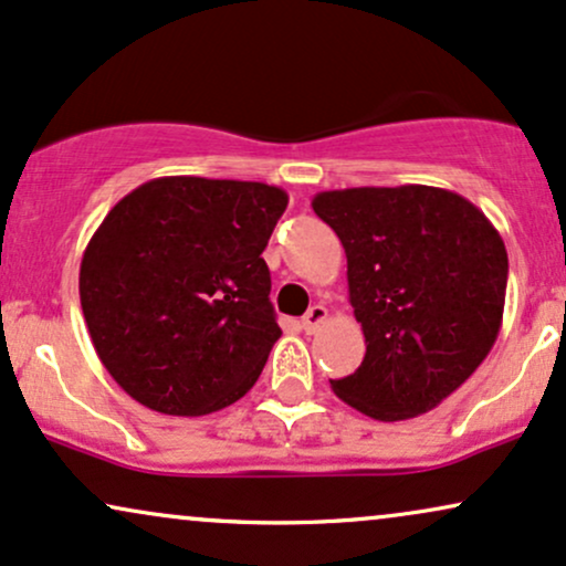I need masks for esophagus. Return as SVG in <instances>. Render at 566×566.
<instances>
[{
    "mask_svg": "<svg viewBox=\"0 0 566 566\" xmlns=\"http://www.w3.org/2000/svg\"><path fill=\"white\" fill-rule=\"evenodd\" d=\"M324 322H326V308L322 303H316V305H311L308 313L303 316V329L308 332V335H313V332H316Z\"/></svg>",
    "mask_w": 566,
    "mask_h": 566,
    "instance_id": "obj_1",
    "label": "esophagus"
}]
</instances>
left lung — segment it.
Segmentation results:
<instances>
[{
    "mask_svg": "<svg viewBox=\"0 0 566 566\" xmlns=\"http://www.w3.org/2000/svg\"><path fill=\"white\" fill-rule=\"evenodd\" d=\"M311 206L343 242L366 337L360 366L332 390L379 421L432 411L499 337L509 276L501 234L467 197L424 184L335 189Z\"/></svg>",
    "mask_w": 566,
    "mask_h": 566,
    "instance_id": "1",
    "label": "left lung"
}]
</instances>
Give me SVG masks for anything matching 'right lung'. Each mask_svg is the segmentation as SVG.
<instances>
[{
    "label": "right lung",
    "instance_id": "obj_1",
    "mask_svg": "<svg viewBox=\"0 0 566 566\" xmlns=\"http://www.w3.org/2000/svg\"><path fill=\"white\" fill-rule=\"evenodd\" d=\"M284 208L261 181L163 176L105 216L81 258V308L134 400L202 417L255 385L282 335L261 253Z\"/></svg>",
    "mask_w": 566,
    "mask_h": 566
}]
</instances>
